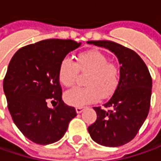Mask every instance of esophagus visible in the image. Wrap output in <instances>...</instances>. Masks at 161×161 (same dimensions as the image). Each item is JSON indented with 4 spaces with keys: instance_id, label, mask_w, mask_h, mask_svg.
<instances>
[{
    "instance_id": "esophagus-1",
    "label": "esophagus",
    "mask_w": 161,
    "mask_h": 161,
    "mask_svg": "<svg viewBox=\"0 0 161 161\" xmlns=\"http://www.w3.org/2000/svg\"><path fill=\"white\" fill-rule=\"evenodd\" d=\"M83 109H84V107H76L75 111H76V113H81L83 111Z\"/></svg>"
}]
</instances>
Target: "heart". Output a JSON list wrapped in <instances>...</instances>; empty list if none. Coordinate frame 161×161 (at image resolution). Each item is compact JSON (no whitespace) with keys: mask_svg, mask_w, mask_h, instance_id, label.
<instances>
[{"mask_svg":"<svg viewBox=\"0 0 161 161\" xmlns=\"http://www.w3.org/2000/svg\"><path fill=\"white\" fill-rule=\"evenodd\" d=\"M78 70L89 73L86 78V86L74 87L65 92L64 100L69 105L81 107L95 103L100 98L110 97L119 86L120 65L117 61L108 60L107 55L102 52L88 51L80 53L76 62L65 57L58 67V80L64 86H72Z\"/></svg>","mask_w":161,"mask_h":161,"instance_id":"b5f03b06","label":"heart"}]
</instances>
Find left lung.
Segmentation results:
<instances>
[{
  "instance_id": "left-lung-1",
  "label": "left lung",
  "mask_w": 161,
  "mask_h": 161,
  "mask_svg": "<svg viewBox=\"0 0 161 161\" xmlns=\"http://www.w3.org/2000/svg\"><path fill=\"white\" fill-rule=\"evenodd\" d=\"M108 49L118 57L121 77L117 91L103 104L93 107L96 121L88 127L92 139L108 147H119L133 140L146 119L151 106L152 76L146 64L133 50L118 42L88 41Z\"/></svg>"
}]
</instances>
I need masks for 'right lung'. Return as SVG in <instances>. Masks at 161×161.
<instances>
[{
	"label": "right lung",
	"instance_id": "add662e5",
	"mask_svg": "<svg viewBox=\"0 0 161 161\" xmlns=\"http://www.w3.org/2000/svg\"><path fill=\"white\" fill-rule=\"evenodd\" d=\"M73 40L47 39L15 53L3 79V91L15 125L30 141L50 144L65 135L74 107L62 101L58 67L68 53L80 46ZM48 102L56 104L49 108Z\"/></svg>",
	"mask_w": 161,
	"mask_h": 161
}]
</instances>
